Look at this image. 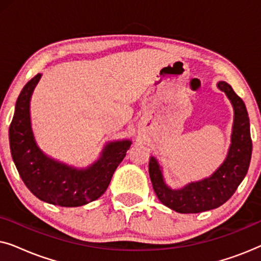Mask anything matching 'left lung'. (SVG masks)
Instances as JSON below:
<instances>
[{
  "instance_id": "left-lung-1",
  "label": "left lung",
  "mask_w": 261,
  "mask_h": 261,
  "mask_svg": "<svg viewBox=\"0 0 261 261\" xmlns=\"http://www.w3.org/2000/svg\"><path fill=\"white\" fill-rule=\"evenodd\" d=\"M217 88L227 95L234 108L231 144L222 165L210 177L189 183L179 190H172L164 180L158 160L154 156L149 158L148 172L156 197L164 205L177 213L196 214L219 208L233 196L248 171L252 139L247 109L226 82H219Z\"/></svg>"
}]
</instances>
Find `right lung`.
<instances>
[{
	"label": "right lung",
	"instance_id": "1",
	"mask_svg": "<svg viewBox=\"0 0 261 261\" xmlns=\"http://www.w3.org/2000/svg\"><path fill=\"white\" fill-rule=\"evenodd\" d=\"M41 74L38 73L21 90L9 127L10 152L21 179L41 201L60 206L88 204L105 194L116 167L132 141H113L87 169H76L49 158L38 147L31 126L30 101Z\"/></svg>",
	"mask_w": 261,
	"mask_h": 261
}]
</instances>
